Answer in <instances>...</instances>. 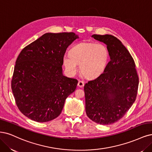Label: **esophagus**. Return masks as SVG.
<instances>
[{
    "mask_svg": "<svg viewBox=\"0 0 152 152\" xmlns=\"http://www.w3.org/2000/svg\"><path fill=\"white\" fill-rule=\"evenodd\" d=\"M77 86H78V87H83V86H84V82H83V81L79 80L78 82Z\"/></svg>",
    "mask_w": 152,
    "mask_h": 152,
    "instance_id": "obj_1",
    "label": "esophagus"
}]
</instances>
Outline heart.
I'll return each mask as SVG.
<instances>
[{
	"mask_svg": "<svg viewBox=\"0 0 152 152\" xmlns=\"http://www.w3.org/2000/svg\"><path fill=\"white\" fill-rule=\"evenodd\" d=\"M109 53L107 46L102 43L82 42L73 46L70 55H65L63 63L67 72L74 75L79 65L82 74L87 78L100 75L105 69Z\"/></svg>",
	"mask_w": 152,
	"mask_h": 152,
	"instance_id": "1",
	"label": "heart"
}]
</instances>
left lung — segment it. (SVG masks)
<instances>
[{"mask_svg": "<svg viewBox=\"0 0 152 152\" xmlns=\"http://www.w3.org/2000/svg\"><path fill=\"white\" fill-rule=\"evenodd\" d=\"M107 45L110 61L104 72L86 83V111L92 121L111 124L121 119L137 98L139 78L134 60L121 41L110 34H93Z\"/></svg>", "mask_w": 152, "mask_h": 152, "instance_id": "left-lung-1", "label": "left lung"}]
</instances>
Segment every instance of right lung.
<instances>
[{
    "instance_id": "add662e5",
    "label": "right lung",
    "mask_w": 152,
    "mask_h": 152,
    "mask_svg": "<svg viewBox=\"0 0 152 152\" xmlns=\"http://www.w3.org/2000/svg\"><path fill=\"white\" fill-rule=\"evenodd\" d=\"M78 38L74 33H46L20 51L15 61L11 88L24 116L36 122L58 117L78 80L63 75L66 48Z\"/></svg>"
}]
</instances>
